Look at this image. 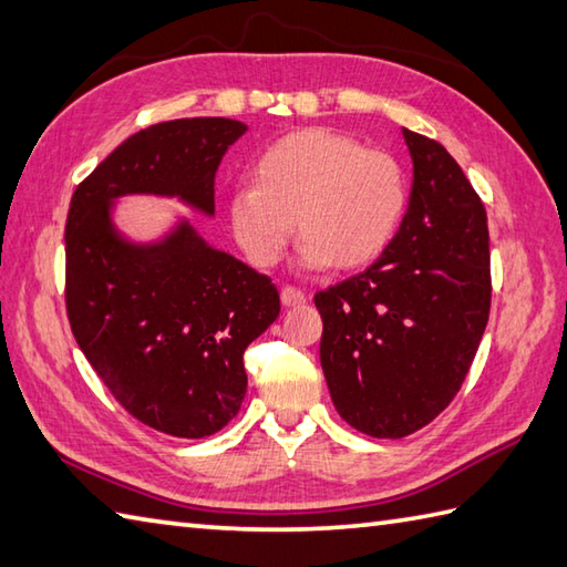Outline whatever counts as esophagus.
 <instances>
[{"label": "esophagus", "instance_id": "obj_1", "mask_svg": "<svg viewBox=\"0 0 567 567\" xmlns=\"http://www.w3.org/2000/svg\"><path fill=\"white\" fill-rule=\"evenodd\" d=\"M280 299H282V307H299L307 302V295L302 290H297V287H282Z\"/></svg>", "mask_w": 567, "mask_h": 567}]
</instances>
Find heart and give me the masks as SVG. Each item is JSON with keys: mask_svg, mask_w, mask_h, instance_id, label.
Here are the masks:
<instances>
[{"mask_svg": "<svg viewBox=\"0 0 567 567\" xmlns=\"http://www.w3.org/2000/svg\"><path fill=\"white\" fill-rule=\"evenodd\" d=\"M252 187L228 197V226L246 260L275 268L292 231L307 268H365L396 234L406 204L400 163L331 128L277 138L250 167Z\"/></svg>", "mask_w": 567, "mask_h": 567, "instance_id": "1", "label": "heart"}]
</instances>
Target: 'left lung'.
Returning <instances> with one entry per match:
<instances>
[{
  "instance_id": "obj_1",
  "label": "left lung",
  "mask_w": 567,
  "mask_h": 567,
  "mask_svg": "<svg viewBox=\"0 0 567 567\" xmlns=\"http://www.w3.org/2000/svg\"><path fill=\"white\" fill-rule=\"evenodd\" d=\"M414 179L382 256L315 297L336 412L372 439L431 424L461 390L489 317L487 214L439 141L402 128Z\"/></svg>"
}]
</instances>
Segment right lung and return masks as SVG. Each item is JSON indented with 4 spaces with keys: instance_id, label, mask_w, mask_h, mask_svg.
Here are the masks:
<instances>
[{
    "instance_id": "obj_1",
    "label": "right lung",
    "mask_w": 567,
    "mask_h": 567,
    "mask_svg": "<svg viewBox=\"0 0 567 567\" xmlns=\"http://www.w3.org/2000/svg\"><path fill=\"white\" fill-rule=\"evenodd\" d=\"M246 131L221 116L143 128L70 202V329L114 400L167 436H212L238 414L244 351L280 315V295L270 277L209 246L187 216L158 238H128L114 221L116 204L153 195L214 216L216 171Z\"/></svg>"
}]
</instances>
